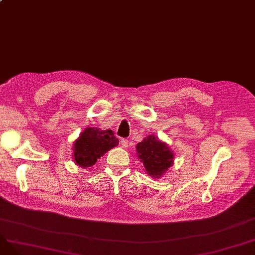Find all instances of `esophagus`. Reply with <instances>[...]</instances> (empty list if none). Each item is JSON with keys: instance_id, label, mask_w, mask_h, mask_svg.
Masks as SVG:
<instances>
[{"instance_id": "obj_1", "label": "esophagus", "mask_w": 255, "mask_h": 255, "mask_svg": "<svg viewBox=\"0 0 255 255\" xmlns=\"http://www.w3.org/2000/svg\"><path fill=\"white\" fill-rule=\"evenodd\" d=\"M121 142H122L123 148H127V146H128V139L122 138V139H121Z\"/></svg>"}]
</instances>
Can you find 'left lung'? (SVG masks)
Masks as SVG:
<instances>
[{"label": "left lung", "instance_id": "1", "mask_svg": "<svg viewBox=\"0 0 255 255\" xmlns=\"http://www.w3.org/2000/svg\"><path fill=\"white\" fill-rule=\"evenodd\" d=\"M136 154L149 176L159 179L173 163V153L155 135H148L136 144Z\"/></svg>", "mask_w": 255, "mask_h": 255}]
</instances>
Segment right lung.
Masks as SVG:
<instances>
[{
    "mask_svg": "<svg viewBox=\"0 0 255 255\" xmlns=\"http://www.w3.org/2000/svg\"><path fill=\"white\" fill-rule=\"evenodd\" d=\"M119 144V139L114 132L100 130L96 127L86 128L73 144V159L75 163L83 167H91L97 162L107 151Z\"/></svg>",
    "mask_w": 255,
    "mask_h": 255,
    "instance_id": "right-lung-1",
    "label": "right lung"
}]
</instances>
